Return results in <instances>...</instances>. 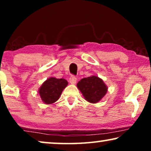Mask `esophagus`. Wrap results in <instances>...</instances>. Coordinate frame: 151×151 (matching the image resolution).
Instances as JSON below:
<instances>
[{
    "label": "esophagus",
    "instance_id": "34e87169",
    "mask_svg": "<svg viewBox=\"0 0 151 151\" xmlns=\"http://www.w3.org/2000/svg\"><path fill=\"white\" fill-rule=\"evenodd\" d=\"M77 82V78H76L74 76H71L69 78V82L71 84H75Z\"/></svg>",
    "mask_w": 151,
    "mask_h": 151
}]
</instances>
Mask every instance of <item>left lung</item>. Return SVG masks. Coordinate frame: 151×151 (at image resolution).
<instances>
[{
	"label": "left lung",
	"instance_id": "1",
	"mask_svg": "<svg viewBox=\"0 0 151 151\" xmlns=\"http://www.w3.org/2000/svg\"><path fill=\"white\" fill-rule=\"evenodd\" d=\"M77 87L84 99L92 104L100 102L108 91V86L96 76L82 78L78 82Z\"/></svg>",
	"mask_w": 151,
	"mask_h": 151
}]
</instances>
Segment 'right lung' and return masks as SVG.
<instances>
[{
    "mask_svg": "<svg viewBox=\"0 0 151 151\" xmlns=\"http://www.w3.org/2000/svg\"><path fill=\"white\" fill-rule=\"evenodd\" d=\"M67 85L68 82L63 78H49L39 88L38 93L45 104H51L58 100Z\"/></svg>",
    "mask_w": 151,
    "mask_h": 151,
    "instance_id": "1",
    "label": "right lung"
}]
</instances>
